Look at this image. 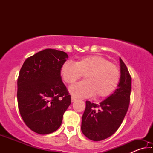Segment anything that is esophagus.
<instances>
[{
  "label": "esophagus",
  "instance_id": "34e87169",
  "mask_svg": "<svg viewBox=\"0 0 153 153\" xmlns=\"http://www.w3.org/2000/svg\"><path fill=\"white\" fill-rule=\"evenodd\" d=\"M76 100H77V98L76 97H73V96H71V102H75Z\"/></svg>",
  "mask_w": 153,
  "mask_h": 153
}]
</instances>
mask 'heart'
Returning <instances> with one entry per match:
<instances>
[{
	"label": "heart",
	"mask_w": 153,
	"mask_h": 153,
	"mask_svg": "<svg viewBox=\"0 0 153 153\" xmlns=\"http://www.w3.org/2000/svg\"><path fill=\"white\" fill-rule=\"evenodd\" d=\"M61 74L65 82L72 84L84 76L85 81L77 83L69 88L76 97L86 98L94 95L107 97L117 88L120 79L118 67L100 56L83 57L74 63L63 64Z\"/></svg>",
	"instance_id": "obj_1"
}]
</instances>
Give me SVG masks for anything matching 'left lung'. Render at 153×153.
<instances>
[{
  "label": "left lung",
  "mask_w": 153,
  "mask_h": 153,
  "mask_svg": "<svg viewBox=\"0 0 153 153\" xmlns=\"http://www.w3.org/2000/svg\"><path fill=\"white\" fill-rule=\"evenodd\" d=\"M120 61V79L115 92L99 105L86 102L81 129L91 140L100 141L112 136L120 128L128 110L131 78L121 58Z\"/></svg>",
  "instance_id": "1"
}]
</instances>
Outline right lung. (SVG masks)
<instances>
[{
  "label": "right lung",
  "mask_w": 153,
  "mask_h": 153,
  "mask_svg": "<svg viewBox=\"0 0 153 153\" xmlns=\"http://www.w3.org/2000/svg\"><path fill=\"white\" fill-rule=\"evenodd\" d=\"M67 58L63 51L47 48L28 57L20 69L18 107L25 123L36 133L44 135L58 129L71 104L61 76Z\"/></svg>",
  "instance_id": "add662e5"
}]
</instances>
